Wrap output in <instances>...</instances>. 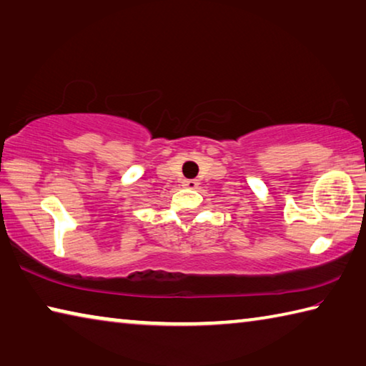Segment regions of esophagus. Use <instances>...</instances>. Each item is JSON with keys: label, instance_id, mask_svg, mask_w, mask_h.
<instances>
[{"label": "esophagus", "instance_id": "34e87169", "mask_svg": "<svg viewBox=\"0 0 366 366\" xmlns=\"http://www.w3.org/2000/svg\"><path fill=\"white\" fill-rule=\"evenodd\" d=\"M182 185L185 189H197L198 187V182L195 181V179H185V181H182Z\"/></svg>", "mask_w": 366, "mask_h": 366}]
</instances>
